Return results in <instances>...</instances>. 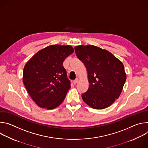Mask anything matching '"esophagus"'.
Instances as JSON below:
<instances>
[{"label": "esophagus", "instance_id": "esophagus-1", "mask_svg": "<svg viewBox=\"0 0 148 148\" xmlns=\"http://www.w3.org/2000/svg\"><path fill=\"white\" fill-rule=\"evenodd\" d=\"M78 82V78H76L75 79H74V80L73 83H74V84H76Z\"/></svg>", "mask_w": 148, "mask_h": 148}]
</instances>
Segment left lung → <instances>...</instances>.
<instances>
[{
    "instance_id": "left-lung-1",
    "label": "left lung",
    "mask_w": 148,
    "mask_h": 148,
    "mask_svg": "<svg viewBox=\"0 0 148 148\" xmlns=\"http://www.w3.org/2000/svg\"><path fill=\"white\" fill-rule=\"evenodd\" d=\"M74 49L87 69L90 83L81 95L83 101L94 109L110 107L119 97L126 79L122 62L108 51L93 45Z\"/></svg>"
}]
</instances>
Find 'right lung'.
Masks as SVG:
<instances>
[{
	"label": "right lung",
	"mask_w": 148,
	"mask_h": 148,
	"mask_svg": "<svg viewBox=\"0 0 148 148\" xmlns=\"http://www.w3.org/2000/svg\"><path fill=\"white\" fill-rule=\"evenodd\" d=\"M73 52L69 45H51L38 51L27 62L23 84L39 107L52 110L64 101L71 86L62 63Z\"/></svg>",
	"instance_id": "right-lung-1"
}]
</instances>
